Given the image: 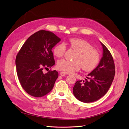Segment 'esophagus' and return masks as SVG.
Here are the masks:
<instances>
[{
  "label": "esophagus",
  "instance_id": "34e87169",
  "mask_svg": "<svg viewBox=\"0 0 129 129\" xmlns=\"http://www.w3.org/2000/svg\"><path fill=\"white\" fill-rule=\"evenodd\" d=\"M66 75H67V73H66L63 72H60V75H61V76H66Z\"/></svg>",
  "mask_w": 129,
  "mask_h": 129
}]
</instances>
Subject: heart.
<instances>
[{"label": "heart", "instance_id": "heart-1", "mask_svg": "<svg viewBox=\"0 0 129 129\" xmlns=\"http://www.w3.org/2000/svg\"><path fill=\"white\" fill-rule=\"evenodd\" d=\"M68 44L77 52L73 61L66 59L58 60L57 68L58 70L66 73H72L80 70L82 67L84 71L90 72L94 69L99 64L101 59L99 52L88 42L83 39L72 38ZM67 47L63 42L56 45L53 49L54 55L62 57L66 53Z\"/></svg>", "mask_w": 129, "mask_h": 129}]
</instances>
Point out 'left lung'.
<instances>
[{"mask_svg": "<svg viewBox=\"0 0 129 129\" xmlns=\"http://www.w3.org/2000/svg\"><path fill=\"white\" fill-rule=\"evenodd\" d=\"M103 54L98 66L88 74L85 81H77L73 87V93L81 102L96 101L106 93L115 75V63L111 53L102 42Z\"/></svg>", "mask_w": 129, "mask_h": 129, "instance_id": "left-lung-1", "label": "left lung"}]
</instances>
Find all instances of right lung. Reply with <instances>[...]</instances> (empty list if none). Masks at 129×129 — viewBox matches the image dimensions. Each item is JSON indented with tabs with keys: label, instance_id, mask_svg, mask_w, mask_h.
Returning a JSON list of instances; mask_svg holds the SVG:
<instances>
[{
	"label": "right lung",
	"instance_id": "1",
	"mask_svg": "<svg viewBox=\"0 0 129 129\" xmlns=\"http://www.w3.org/2000/svg\"><path fill=\"white\" fill-rule=\"evenodd\" d=\"M61 40L50 31L40 30L30 36L17 54V73L20 84L32 96L41 97L52 90L58 74L51 69L55 64L52 49Z\"/></svg>",
	"mask_w": 129,
	"mask_h": 129
}]
</instances>
